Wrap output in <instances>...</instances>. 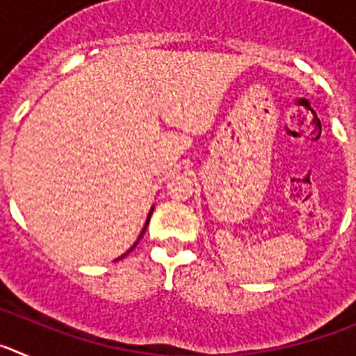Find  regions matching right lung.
<instances>
[{
    "instance_id": "add662e5",
    "label": "right lung",
    "mask_w": 356,
    "mask_h": 356,
    "mask_svg": "<svg viewBox=\"0 0 356 356\" xmlns=\"http://www.w3.org/2000/svg\"><path fill=\"white\" fill-rule=\"evenodd\" d=\"M153 209H155V207H153ZM153 209H151V212H149V216H147V221H146V225H144V228H143V232H140V235H139V238H140V237H143V235H144V232H146V226H147V222H149V217H151V213H153ZM137 244H139V241H137V242H135V244H134V246H131V248H130V251H131V250H134V248H135V246H137ZM130 251H128V253H130ZM128 253H127V254H128ZM122 257H124V254H122ZM122 257H121V259H122Z\"/></svg>"
}]
</instances>
